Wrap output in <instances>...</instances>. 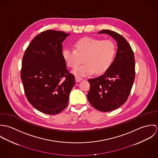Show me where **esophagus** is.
Here are the masks:
<instances>
[{
  "mask_svg": "<svg viewBox=\"0 0 158 158\" xmlns=\"http://www.w3.org/2000/svg\"><path fill=\"white\" fill-rule=\"evenodd\" d=\"M82 80H83V78L80 77H75V81H76V82H80Z\"/></svg>",
  "mask_w": 158,
  "mask_h": 158,
  "instance_id": "34e87169",
  "label": "esophagus"
}]
</instances>
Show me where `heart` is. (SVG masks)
Returning <instances> with one entry per match:
<instances>
[{"label":"heart","mask_w":158,"mask_h":158,"mask_svg":"<svg viewBox=\"0 0 158 158\" xmlns=\"http://www.w3.org/2000/svg\"><path fill=\"white\" fill-rule=\"evenodd\" d=\"M74 48H64L62 56L69 68H77L73 73L79 77L105 73L111 67L116 53V47L112 41L94 38H84L74 44Z\"/></svg>","instance_id":"1"}]
</instances>
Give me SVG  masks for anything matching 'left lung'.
Here are the masks:
<instances>
[{"label": "left lung", "instance_id": "left-lung-1", "mask_svg": "<svg viewBox=\"0 0 158 158\" xmlns=\"http://www.w3.org/2000/svg\"><path fill=\"white\" fill-rule=\"evenodd\" d=\"M98 33L110 35L117 43L115 57L111 67L100 77L88 80L90 90L88 100L96 110L109 112L120 107L127 100L135 78V59L128 41L110 30Z\"/></svg>", "mask_w": 158, "mask_h": 158}]
</instances>
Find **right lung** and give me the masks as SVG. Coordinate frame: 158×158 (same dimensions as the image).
<instances>
[{"instance_id": "1", "label": "right lung", "mask_w": 158, "mask_h": 158, "mask_svg": "<svg viewBox=\"0 0 158 158\" xmlns=\"http://www.w3.org/2000/svg\"><path fill=\"white\" fill-rule=\"evenodd\" d=\"M48 30L35 37L23 56L21 78L29 103L50 115L67 106L75 77L69 73L62 56V43L69 35Z\"/></svg>"}]
</instances>
